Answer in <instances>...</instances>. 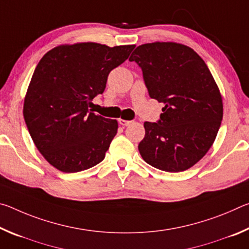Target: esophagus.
I'll use <instances>...</instances> for the list:
<instances>
[{
    "label": "esophagus",
    "mask_w": 249,
    "mask_h": 249,
    "mask_svg": "<svg viewBox=\"0 0 249 249\" xmlns=\"http://www.w3.org/2000/svg\"><path fill=\"white\" fill-rule=\"evenodd\" d=\"M120 124L122 126H128L129 124H132V121H126V120H123V119H120Z\"/></svg>",
    "instance_id": "esophagus-1"
}]
</instances>
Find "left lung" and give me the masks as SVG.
I'll return each instance as SVG.
<instances>
[{
	"label": "left lung",
	"instance_id": "8db88e82",
	"mask_svg": "<svg viewBox=\"0 0 249 249\" xmlns=\"http://www.w3.org/2000/svg\"><path fill=\"white\" fill-rule=\"evenodd\" d=\"M129 60L142 68L150 98L165 104L157 123H144L141 156L163 171L189 169L213 145L223 119L212 73L192 48L171 41L138 46Z\"/></svg>",
	"mask_w": 249,
	"mask_h": 249
}]
</instances>
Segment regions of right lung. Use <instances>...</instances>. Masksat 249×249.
I'll return each instance as SVG.
<instances>
[{"label": "right lung", "instance_id": "1", "mask_svg": "<svg viewBox=\"0 0 249 249\" xmlns=\"http://www.w3.org/2000/svg\"><path fill=\"white\" fill-rule=\"evenodd\" d=\"M134 48L60 45L40 59L25 95L23 114L34 144L56 169L71 174L104 159L119 124L89 107L104 92L108 73Z\"/></svg>", "mask_w": 249, "mask_h": 249}]
</instances>
